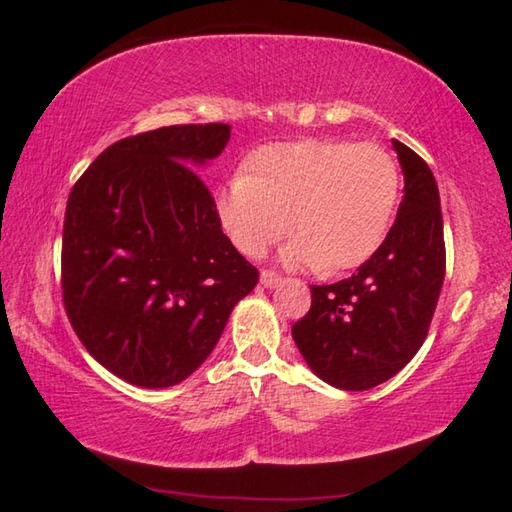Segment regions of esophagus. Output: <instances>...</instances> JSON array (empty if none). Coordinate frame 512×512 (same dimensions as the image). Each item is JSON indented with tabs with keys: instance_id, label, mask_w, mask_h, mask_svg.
Instances as JSON below:
<instances>
[{
	"instance_id": "1",
	"label": "esophagus",
	"mask_w": 512,
	"mask_h": 512,
	"mask_svg": "<svg viewBox=\"0 0 512 512\" xmlns=\"http://www.w3.org/2000/svg\"><path fill=\"white\" fill-rule=\"evenodd\" d=\"M259 282H262V286H266V288H275L282 282V277L273 271H262V275H259Z\"/></svg>"
}]
</instances>
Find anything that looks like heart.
<instances>
[{
    "label": "heart",
    "mask_w": 512,
    "mask_h": 512,
    "mask_svg": "<svg viewBox=\"0 0 512 512\" xmlns=\"http://www.w3.org/2000/svg\"><path fill=\"white\" fill-rule=\"evenodd\" d=\"M401 197L394 156L371 143L302 138L264 145L248 172L221 183L212 208L232 246L250 257L280 239L288 268L342 273L365 264L383 244Z\"/></svg>",
    "instance_id": "obj_1"
}]
</instances>
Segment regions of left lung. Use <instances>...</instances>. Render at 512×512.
Returning <instances> with one entry per match:
<instances>
[{
	"label": "left lung",
	"instance_id": "1",
	"mask_svg": "<svg viewBox=\"0 0 512 512\" xmlns=\"http://www.w3.org/2000/svg\"><path fill=\"white\" fill-rule=\"evenodd\" d=\"M392 147L405 176L394 226L356 275L311 286V309L291 331L313 374L347 392L385 383L416 356L445 277L434 174L401 141Z\"/></svg>",
	"mask_w": 512,
	"mask_h": 512
}]
</instances>
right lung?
<instances>
[{
  "label": "right lung",
  "mask_w": 512,
  "mask_h": 512,
  "mask_svg": "<svg viewBox=\"0 0 512 512\" xmlns=\"http://www.w3.org/2000/svg\"><path fill=\"white\" fill-rule=\"evenodd\" d=\"M228 141L224 123L129 136L69 194L64 309L91 356L129 385L163 389L194 374L259 280L194 172Z\"/></svg>",
  "instance_id": "1"
}]
</instances>
